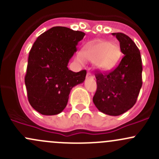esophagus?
<instances>
[{
  "instance_id": "obj_1",
  "label": "esophagus",
  "mask_w": 159,
  "mask_h": 159,
  "mask_svg": "<svg viewBox=\"0 0 159 159\" xmlns=\"http://www.w3.org/2000/svg\"><path fill=\"white\" fill-rule=\"evenodd\" d=\"M93 78H94V77H93L92 74H91V72H88L87 75H86V78H87V79H92Z\"/></svg>"
}]
</instances>
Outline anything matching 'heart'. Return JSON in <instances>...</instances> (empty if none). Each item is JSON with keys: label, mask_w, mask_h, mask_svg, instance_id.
Returning a JSON list of instances; mask_svg holds the SVG:
<instances>
[{"label": "heart", "mask_w": 159, "mask_h": 159, "mask_svg": "<svg viewBox=\"0 0 159 159\" xmlns=\"http://www.w3.org/2000/svg\"><path fill=\"white\" fill-rule=\"evenodd\" d=\"M121 56L120 48L117 44L108 41H96L85 46L81 54L78 55V60L83 61V58L89 61H95L99 68L108 70L115 66Z\"/></svg>", "instance_id": "obj_1"}]
</instances>
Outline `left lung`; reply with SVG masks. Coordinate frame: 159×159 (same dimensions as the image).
Segmentation results:
<instances>
[{"label": "left lung", "mask_w": 159, "mask_h": 159, "mask_svg": "<svg viewBox=\"0 0 159 159\" xmlns=\"http://www.w3.org/2000/svg\"><path fill=\"white\" fill-rule=\"evenodd\" d=\"M125 54L119 65L111 71L96 70L97 90L93 102L100 111L118 116L136 103L142 86V64L139 49L123 33H112Z\"/></svg>", "instance_id": "8db88e82"}]
</instances>
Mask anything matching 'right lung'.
<instances>
[{"label": "right lung", "mask_w": 159, "mask_h": 159, "mask_svg": "<svg viewBox=\"0 0 159 159\" xmlns=\"http://www.w3.org/2000/svg\"><path fill=\"white\" fill-rule=\"evenodd\" d=\"M84 35L65 27H53L34 43L25 81L30 105L41 115L61 113L68 104L72 88L85 79L86 70L74 72L68 68Z\"/></svg>", "instance_id": "1"}]
</instances>
